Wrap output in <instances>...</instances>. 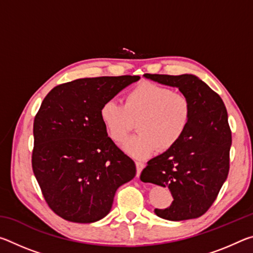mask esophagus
Instances as JSON below:
<instances>
[{
    "label": "esophagus",
    "mask_w": 253,
    "mask_h": 253,
    "mask_svg": "<svg viewBox=\"0 0 253 253\" xmlns=\"http://www.w3.org/2000/svg\"><path fill=\"white\" fill-rule=\"evenodd\" d=\"M135 164H136V169H137L136 175H137V177H139V175H140V173H142V170H143L145 165H144V163H142V162H136Z\"/></svg>",
    "instance_id": "34e87169"
}]
</instances>
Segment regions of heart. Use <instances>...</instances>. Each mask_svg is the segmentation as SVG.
<instances>
[{"label":"heart","mask_w":253,"mask_h":253,"mask_svg":"<svg viewBox=\"0 0 253 253\" xmlns=\"http://www.w3.org/2000/svg\"><path fill=\"white\" fill-rule=\"evenodd\" d=\"M188 98L179 91L149 81L126 92L123 106L107 100L99 110L100 121L114 142L122 143L134 127L138 134L123 145L128 155L144 160L156 152L164 153L181 142L191 121Z\"/></svg>","instance_id":"b5f03b06"}]
</instances>
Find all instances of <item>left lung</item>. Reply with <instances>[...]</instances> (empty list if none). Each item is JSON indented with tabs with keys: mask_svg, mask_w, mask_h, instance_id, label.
I'll return each mask as SVG.
<instances>
[{
	"mask_svg": "<svg viewBox=\"0 0 253 253\" xmlns=\"http://www.w3.org/2000/svg\"><path fill=\"white\" fill-rule=\"evenodd\" d=\"M146 78L177 87L191 102L187 130L176 146L152 158L140 178L169 187L174 201L155 209L169 221L196 219L208 211L228 177L232 136L223 100L193 75H153Z\"/></svg>",
	"mask_w": 253,
	"mask_h": 253,
	"instance_id": "1",
	"label": "left lung"
}]
</instances>
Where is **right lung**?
<instances>
[{
  "instance_id": "1",
  "label": "right lung",
  "mask_w": 253,
  "mask_h": 253,
  "mask_svg": "<svg viewBox=\"0 0 253 253\" xmlns=\"http://www.w3.org/2000/svg\"><path fill=\"white\" fill-rule=\"evenodd\" d=\"M139 76L97 77L58 84L33 123L32 169L46 204L62 219L91 223L109 213L117 188L136 175L134 161L100 121L105 101Z\"/></svg>"
}]
</instances>
